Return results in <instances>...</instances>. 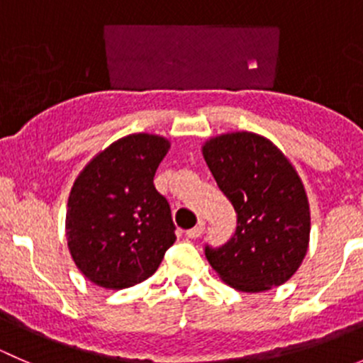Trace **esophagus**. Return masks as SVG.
Segmentation results:
<instances>
[{
  "mask_svg": "<svg viewBox=\"0 0 363 363\" xmlns=\"http://www.w3.org/2000/svg\"><path fill=\"white\" fill-rule=\"evenodd\" d=\"M203 230H205V221H199V225H196L195 228L186 232V237H188V239H199V237L203 233Z\"/></svg>",
  "mask_w": 363,
  "mask_h": 363,
  "instance_id": "obj_1",
  "label": "esophagus"
}]
</instances>
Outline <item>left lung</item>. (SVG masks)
<instances>
[{
  "label": "left lung",
  "mask_w": 363,
  "mask_h": 363,
  "mask_svg": "<svg viewBox=\"0 0 363 363\" xmlns=\"http://www.w3.org/2000/svg\"><path fill=\"white\" fill-rule=\"evenodd\" d=\"M202 152L237 212L232 239L216 250L205 246L208 263L239 291L281 286L309 247V202L294 164L269 138L251 131L208 138Z\"/></svg>",
  "instance_id": "8db88e82"
}]
</instances>
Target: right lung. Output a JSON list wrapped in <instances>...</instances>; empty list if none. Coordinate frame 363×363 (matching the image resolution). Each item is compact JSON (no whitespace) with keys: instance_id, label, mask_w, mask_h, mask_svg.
Returning a JSON list of instances; mask_svg holds the SVG:
<instances>
[{"instance_id":"obj_1","label":"right lung","mask_w":363,"mask_h":363,"mask_svg":"<svg viewBox=\"0 0 363 363\" xmlns=\"http://www.w3.org/2000/svg\"><path fill=\"white\" fill-rule=\"evenodd\" d=\"M168 149L160 135H128L98 152L73 182L68 250L91 283L135 286L158 270L175 242L170 205L152 182Z\"/></svg>"}]
</instances>
